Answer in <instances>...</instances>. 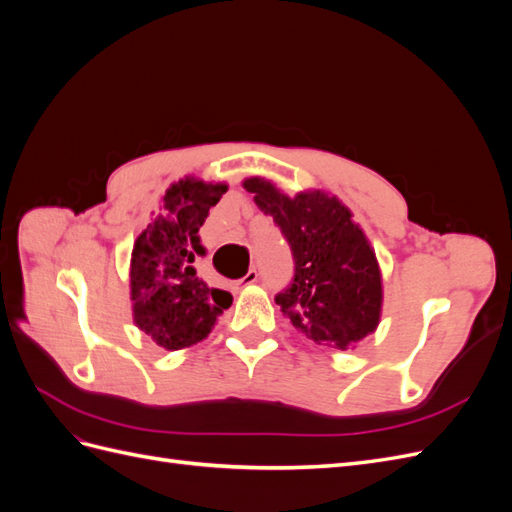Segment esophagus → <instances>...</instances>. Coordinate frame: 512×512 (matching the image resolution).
Returning <instances> with one entry per match:
<instances>
[{
  "mask_svg": "<svg viewBox=\"0 0 512 512\" xmlns=\"http://www.w3.org/2000/svg\"><path fill=\"white\" fill-rule=\"evenodd\" d=\"M258 280V271L256 269H250V271H247L245 273V277H241V280L235 284V288L237 290H243L245 286H250V284H254Z\"/></svg>",
  "mask_w": 512,
  "mask_h": 512,
  "instance_id": "34e87169",
  "label": "esophagus"
}]
</instances>
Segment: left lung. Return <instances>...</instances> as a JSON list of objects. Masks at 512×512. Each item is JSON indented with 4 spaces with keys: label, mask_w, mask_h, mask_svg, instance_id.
I'll list each match as a JSON object with an SVG mask.
<instances>
[{
    "label": "left lung",
    "mask_w": 512,
    "mask_h": 512,
    "mask_svg": "<svg viewBox=\"0 0 512 512\" xmlns=\"http://www.w3.org/2000/svg\"><path fill=\"white\" fill-rule=\"evenodd\" d=\"M243 188L271 215L294 258V280L275 297L284 316L318 346L348 350L374 333L382 314V273L352 211L322 190L284 194L265 177Z\"/></svg>",
    "instance_id": "obj_1"
}]
</instances>
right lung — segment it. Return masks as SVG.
<instances>
[{
	"instance_id": "1",
	"label": "right lung",
	"mask_w": 512,
	"mask_h": 512,
	"mask_svg": "<svg viewBox=\"0 0 512 512\" xmlns=\"http://www.w3.org/2000/svg\"><path fill=\"white\" fill-rule=\"evenodd\" d=\"M226 183L183 177L162 196L151 224L136 237L130 260L134 324L164 350L190 348L211 333L232 294L200 280L194 258L205 254L198 230Z\"/></svg>"
}]
</instances>
